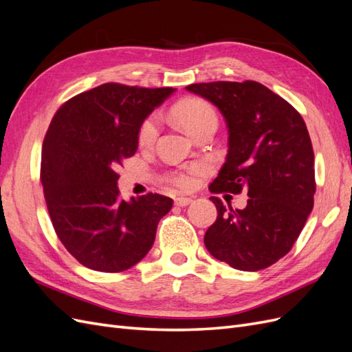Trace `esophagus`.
Instances as JSON below:
<instances>
[{
  "label": "esophagus",
  "instance_id": "1",
  "mask_svg": "<svg viewBox=\"0 0 352 352\" xmlns=\"http://www.w3.org/2000/svg\"><path fill=\"white\" fill-rule=\"evenodd\" d=\"M190 202H192V198H185V197H179V198H176L175 199V204L177 206V207H186V206H189Z\"/></svg>",
  "mask_w": 352,
  "mask_h": 352
}]
</instances>
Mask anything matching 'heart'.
<instances>
[{
    "label": "heart",
    "instance_id": "b5f03b06",
    "mask_svg": "<svg viewBox=\"0 0 352 352\" xmlns=\"http://www.w3.org/2000/svg\"><path fill=\"white\" fill-rule=\"evenodd\" d=\"M173 120L182 126V129L194 136L198 131L207 126H217V114L212 105L202 98H185L176 102L172 111ZM158 119L155 116H148L141 123L138 131V144L144 148L153 146L158 138ZM197 170V168H194ZM173 184L179 188H189L192 185V177L188 173H180L173 177Z\"/></svg>",
    "mask_w": 352,
    "mask_h": 352
}]
</instances>
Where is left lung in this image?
<instances>
[{"label": "left lung", "instance_id": "1", "mask_svg": "<svg viewBox=\"0 0 352 352\" xmlns=\"http://www.w3.org/2000/svg\"><path fill=\"white\" fill-rule=\"evenodd\" d=\"M186 91L216 105L228 126L226 162L211 192L247 190L243 210L210 199L217 219L204 243L212 257L243 272L269 267L291 251L314 206V153L301 114L264 85L194 83Z\"/></svg>", "mask_w": 352, "mask_h": 352}]
</instances>
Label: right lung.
Masks as SVG:
<instances>
[{
  "instance_id": "add662e5",
  "label": "right lung",
  "mask_w": 352,
  "mask_h": 352,
  "mask_svg": "<svg viewBox=\"0 0 352 352\" xmlns=\"http://www.w3.org/2000/svg\"><path fill=\"white\" fill-rule=\"evenodd\" d=\"M175 92L104 83L65 102L42 144L41 182L52 226L85 267L117 273L140 263L173 199L148 194L124 201L122 160L138 150L141 123Z\"/></svg>"
}]
</instances>
